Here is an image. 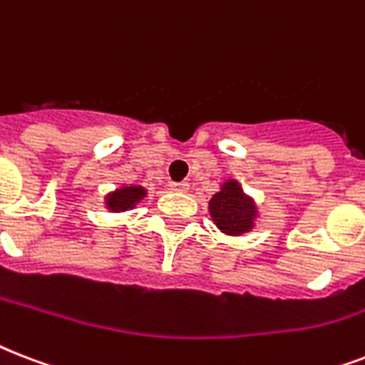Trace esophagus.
I'll return each instance as SVG.
<instances>
[{"mask_svg": "<svg viewBox=\"0 0 365 365\" xmlns=\"http://www.w3.org/2000/svg\"><path fill=\"white\" fill-rule=\"evenodd\" d=\"M172 189L174 191H180V193H185L189 189V183L187 182H178V183H172Z\"/></svg>", "mask_w": 365, "mask_h": 365, "instance_id": "esophagus-1", "label": "esophagus"}]
</instances>
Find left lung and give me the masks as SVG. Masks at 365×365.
Wrapping results in <instances>:
<instances>
[{"instance_id": "obj_1", "label": "left lung", "mask_w": 365, "mask_h": 365, "mask_svg": "<svg viewBox=\"0 0 365 365\" xmlns=\"http://www.w3.org/2000/svg\"><path fill=\"white\" fill-rule=\"evenodd\" d=\"M208 212L214 225L227 237H240L257 225L259 208L250 195L244 193L239 180L229 178L220 191L208 200Z\"/></svg>"}]
</instances>
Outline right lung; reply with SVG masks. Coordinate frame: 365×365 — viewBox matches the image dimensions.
<instances>
[{
    "label": "right lung",
    "instance_id": "add662e5",
    "mask_svg": "<svg viewBox=\"0 0 365 365\" xmlns=\"http://www.w3.org/2000/svg\"><path fill=\"white\" fill-rule=\"evenodd\" d=\"M148 197V189L134 183H123L104 197V205L110 212H126L136 208Z\"/></svg>",
    "mask_w": 365,
    "mask_h": 365
}]
</instances>
